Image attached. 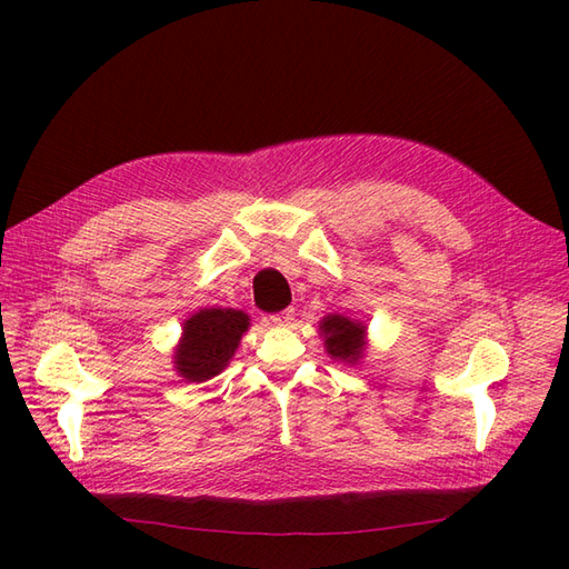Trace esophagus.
I'll return each instance as SVG.
<instances>
[{
	"instance_id": "1",
	"label": "esophagus",
	"mask_w": 569,
	"mask_h": 569,
	"mask_svg": "<svg viewBox=\"0 0 569 569\" xmlns=\"http://www.w3.org/2000/svg\"><path fill=\"white\" fill-rule=\"evenodd\" d=\"M291 320H295V308H284V311L270 316V322L278 327H287V325H291Z\"/></svg>"
}]
</instances>
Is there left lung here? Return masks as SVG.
Instances as JSON below:
<instances>
[{
	"label": "left lung",
	"instance_id": "obj_1",
	"mask_svg": "<svg viewBox=\"0 0 569 569\" xmlns=\"http://www.w3.org/2000/svg\"><path fill=\"white\" fill-rule=\"evenodd\" d=\"M320 335L325 337V349L335 360L343 363H356L363 358L366 351V325L343 318V316H327L320 322Z\"/></svg>",
	"mask_w": 569,
	"mask_h": 569
}]
</instances>
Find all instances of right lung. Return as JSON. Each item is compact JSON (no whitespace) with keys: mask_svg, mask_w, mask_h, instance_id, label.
Listing matches in <instances>:
<instances>
[{"mask_svg":"<svg viewBox=\"0 0 569 569\" xmlns=\"http://www.w3.org/2000/svg\"><path fill=\"white\" fill-rule=\"evenodd\" d=\"M249 330V316L234 308H203L182 325V339L176 347V370L187 382H206L220 375L234 356L242 335Z\"/></svg>","mask_w":569,"mask_h":569,"instance_id":"right-lung-1","label":"right lung"}]
</instances>
